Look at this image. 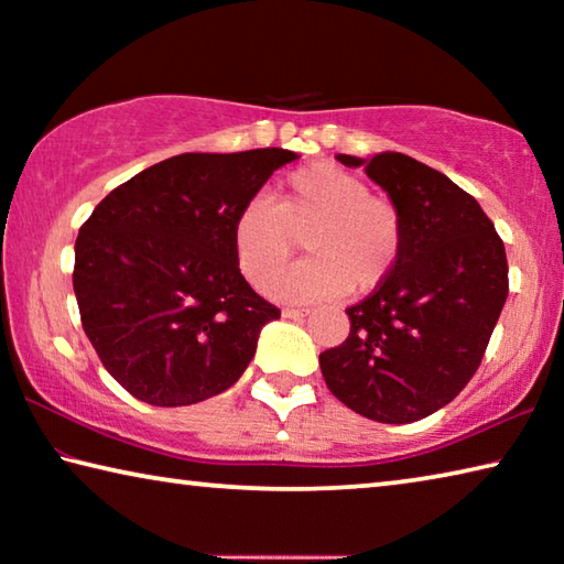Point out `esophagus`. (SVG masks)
Segmentation results:
<instances>
[{
	"mask_svg": "<svg viewBox=\"0 0 564 564\" xmlns=\"http://www.w3.org/2000/svg\"><path fill=\"white\" fill-rule=\"evenodd\" d=\"M281 313H283V318H293V321H299V318H305V316H308V308H283Z\"/></svg>",
	"mask_w": 564,
	"mask_h": 564,
	"instance_id": "obj_1",
	"label": "esophagus"
}]
</instances>
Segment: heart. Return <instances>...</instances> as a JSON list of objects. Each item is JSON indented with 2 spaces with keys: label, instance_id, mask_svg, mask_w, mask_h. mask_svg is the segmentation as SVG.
Wrapping results in <instances>:
<instances>
[{
  "label": "heart",
  "instance_id": "heart-1",
  "mask_svg": "<svg viewBox=\"0 0 564 564\" xmlns=\"http://www.w3.org/2000/svg\"><path fill=\"white\" fill-rule=\"evenodd\" d=\"M293 235H303L311 260L280 274ZM403 241L395 204L336 164L293 171L275 202L253 198L236 214L231 248L243 279L263 289L278 272L273 299L305 303L368 293L393 271Z\"/></svg>",
  "mask_w": 564,
  "mask_h": 564
}]
</instances>
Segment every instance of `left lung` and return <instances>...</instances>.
I'll use <instances>...</instances> for the list:
<instances>
[{"instance_id":"left-lung-1","label":"left lung","mask_w":564,"mask_h":564,"mask_svg":"<svg viewBox=\"0 0 564 564\" xmlns=\"http://www.w3.org/2000/svg\"><path fill=\"white\" fill-rule=\"evenodd\" d=\"M366 166L403 224L393 271L350 305V333L321 352L340 403L378 423H415L451 403L475 376L508 299L502 238L480 204L441 171L398 151Z\"/></svg>"}]
</instances>
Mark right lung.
<instances>
[{"mask_svg":"<svg viewBox=\"0 0 564 564\" xmlns=\"http://www.w3.org/2000/svg\"><path fill=\"white\" fill-rule=\"evenodd\" d=\"M285 149L178 154L113 188L79 228L74 293L104 368L133 398L176 408L231 388L281 311L238 271L231 226Z\"/></svg>","mask_w":564,"mask_h":564,"instance_id":"1","label":"right lung"}]
</instances>
